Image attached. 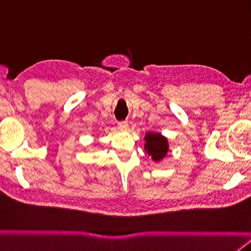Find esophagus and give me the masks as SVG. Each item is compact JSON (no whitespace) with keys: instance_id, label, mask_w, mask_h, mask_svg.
Wrapping results in <instances>:
<instances>
[{"instance_id":"obj_1","label":"esophagus","mask_w":251,"mask_h":251,"mask_svg":"<svg viewBox=\"0 0 251 251\" xmlns=\"http://www.w3.org/2000/svg\"><path fill=\"white\" fill-rule=\"evenodd\" d=\"M127 127H128V123H127L126 121L119 122V128L120 129H127Z\"/></svg>"}]
</instances>
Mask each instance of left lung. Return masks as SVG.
Segmentation results:
<instances>
[{"label": "left lung", "mask_w": 251, "mask_h": 251, "mask_svg": "<svg viewBox=\"0 0 251 251\" xmlns=\"http://www.w3.org/2000/svg\"><path fill=\"white\" fill-rule=\"evenodd\" d=\"M146 145L145 149L148 152V154L152 156L154 161H160L165 156L166 152H168L169 146L168 140L165 137L161 134H149L146 135Z\"/></svg>", "instance_id": "obj_1"}]
</instances>
